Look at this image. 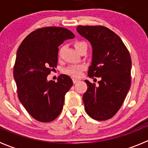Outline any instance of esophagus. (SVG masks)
Segmentation results:
<instances>
[{
    "label": "esophagus",
    "instance_id": "34e87169",
    "mask_svg": "<svg viewBox=\"0 0 148 148\" xmlns=\"http://www.w3.org/2000/svg\"><path fill=\"white\" fill-rule=\"evenodd\" d=\"M73 83L75 84L76 82H79V80H78V79H77V78H73Z\"/></svg>",
    "mask_w": 148,
    "mask_h": 148
}]
</instances>
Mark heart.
Returning <instances> with one entry per match:
<instances>
[{"mask_svg":"<svg viewBox=\"0 0 148 148\" xmlns=\"http://www.w3.org/2000/svg\"><path fill=\"white\" fill-rule=\"evenodd\" d=\"M87 45L85 42L84 41H76L75 43V47L76 49H78L82 46ZM61 53V49L59 50V54ZM86 69V66L84 64H73L67 66L64 70V73L68 74L69 75L74 78H78L82 75L83 71Z\"/></svg>","mask_w":148,"mask_h":148,"instance_id":"obj_1","label":"heart"}]
</instances>
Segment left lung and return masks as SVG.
<instances>
[{
  "instance_id": "8db88e82",
  "label": "left lung",
  "mask_w": 148,
  "mask_h": 148,
  "mask_svg": "<svg viewBox=\"0 0 148 148\" xmlns=\"http://www.w3.org/2000/svg\"><path fill=\"white\" fill-rule=\"evenodd\" d=\"M77 32L90 41L92 63L88 76L98 77L97 86L85 80L86 113L95 120L112 118L122 105L131 83V58L118 35L103 26H78Z\"/></svg>"
}]
</instances>
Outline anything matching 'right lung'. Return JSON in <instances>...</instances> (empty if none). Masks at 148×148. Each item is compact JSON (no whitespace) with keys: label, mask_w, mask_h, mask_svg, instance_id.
I'll use <instances>...</instances> for the list:
<instances>
[{"label":"right lung","mask_w":148,"mask_h":148,"mask_svg":"<svg viewBox=\"0 0 148 148\" xmlns=\"http://www.w3.org/2000/svg\"><path fill=\"white\" fill-rule=\"evenodd\" d=\"M74 37L66 28L44 27L29 34L18 48L13 72L18 99L38 121H53L62 110L73 81L66 75L47 81V75L57 66L58 47Z\"/></svg>","instance_id":"1"}]
</instances>
